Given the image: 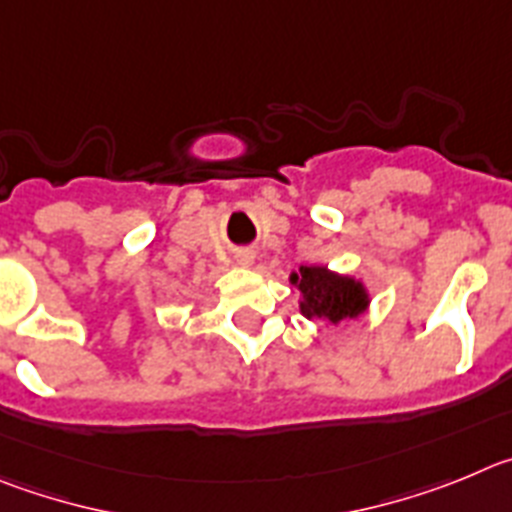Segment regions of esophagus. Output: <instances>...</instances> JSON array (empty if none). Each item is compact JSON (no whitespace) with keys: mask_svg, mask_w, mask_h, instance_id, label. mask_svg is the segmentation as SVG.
<instances>
[{"mask_svg":"<svg viewBox=\"0 0 512 512\" xmlns=\"http://www.w3.org/2000/svg\"><path fill=\"white\" fill-rule=\"evenodd\" d=\"M234 260H237V265L250 267L252 262H255V252H250V250H239L237 255H234Z\"/></svg>","mask_w":512,"mask_h":512,"instance_id":"obj_1","label":"esophagus"}]
</instances>
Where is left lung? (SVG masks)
<instances>
[{
  "label": "left lung",
  "instance_id": "obj_1",
  "mask_svg": "<svg viewBox=\"0 0 512 512\" xmlns=\"http://www.w3.org/2000/svg\"><path fill=\"white\" fill-rule=\"evenodd\" d=\"M290 283L301 290V313L306 319H324L331 324L357 319L370 306L367 288L349 275H336L319 265H301L290 273Z\"/></svg>",
  "mask_w": 512,
  "mask_h": 512
}]
</instances>
